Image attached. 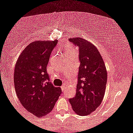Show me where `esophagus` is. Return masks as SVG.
<instances>
[{"label":"esophagus","instance_id":"1","mask_svg":"<svg viewBox=\"0 0 133 133\" xmlns=\"http://www.w3.org/2000/svg\"><path fill=\"white\" fill-rule=\"evenodd\" d=\"M61 89H62V91H64V89H65V88H66V86H65V85H62V86L61 87Z\"/></svg>","mask_w":133,"mask_h":133}]
</instances>
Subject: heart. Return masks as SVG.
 Instances as JSON below:
<instances>
[{"label":"heart","mask_w":133,"mask_h":133,"mask_svg":"<svg viewBox=\"0 0 133 133\" xmlns=\"http://www.w3.org/2000/svg\"><path fill=\"white\" fill-rule=\"evenodd\" d=\"M64 50H65L66 53H71L73 52V51H75L70 45H66V46L64 47Z\"/></svg>","instance_id":"heart-1"}]
</instances>
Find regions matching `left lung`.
Here are the masks:
<instances>
[{
  "label": "left lung",
  "instance_id": "obj_1",
  "mask_svg": "<svg viewBox=\"0 0 133 133\" xmlns=\"http://www.w3.org/2000/svg\"><path fill=\"white\" fill-rule=\"evenodd\" d=\"M69 40L79 48L80 61L76 93L69 101L76 114L88 116L102 103L107 82V68L94 44L79 37Z\"/></svg>",
  "mask_w": 133,
  "mask_h": 133
}]
</instances>
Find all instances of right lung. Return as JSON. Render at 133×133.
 I'll use <instances>...</instances> for the list:
<instances>
[{
  "instance_id": "1",
  "label": "right lung",
  "mask_w": 133,
  "mask_h": 133,
  "mask_svg": "<svg viewBox=\"0 0 133 133\" xmlns=\"http://www.w3.org/2000/svg\"><path fill=\"white\" fill-rule=\"evenodd\" d=\"M57 40H38L23 50L16 62L14 76L15 89L23 107L38 117L52 111L61 88L50 82L46 68Z\"/></svg>"
}]
</instances>
